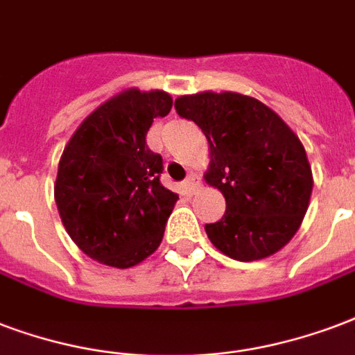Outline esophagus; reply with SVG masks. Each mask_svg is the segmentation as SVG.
<instances>
[{
  "label": "esophagus",
  "instance_id": "esophagus-1",
  "mask_svg": "<svg viewBox=\"0 0 355 355\" xmlns=\"http://www.w3.org/2000/svg\"><path fill=\"white\" fill-rule=\"evenodd\" d=\"M196 186H197V177H196V175H189V177L186 178V180H184V182H182V188H184V191H186V193H193V189H196Z\"/></svg>",
  "mask_w": 355,
  "mask_h": 355
}]
</instances>
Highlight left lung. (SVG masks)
I'll use <instances>...</instances> for the list:
<instances>
[{
    "label": "left lung",
    "mask_w": 355,
    "mask_h": 355,
    "mask_svg": "<svg viewBox=\"0 0 355 355\" xmlns=\"http://www.w3.org/2000/svg\"><path fill=\"white\" fill-rule=\"evenodd\" d=\"M180 117L208 139L205 180L225 197V214L207 223L210 242L234 261L274 255L304 221L313 191L305 148L266 104L240 93L186 94L175 100Z\"/></svg>",
    "instance_id": "left-lung-1"
}]
</instances>
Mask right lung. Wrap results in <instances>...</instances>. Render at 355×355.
<instances>
[{
  "mask_svg": "<svg viewBox=\"0 0 355 355\" xmlns=\"http://www.w3.org/2000/svg\"><path fill=\"white\" fill-rule=\"evenodd\" d=\"M171 105L164 91L126 89L96 107L64 147L55 205L69 236L94 261L130 268L158 250L178 196L159 182L164 159L145 137Z\"/></svg>",
  "mask_w": 355,
  "mask_h": 355,
  "instance_id": "obj_1",
  "label": "right lung"
}]
</instances>
